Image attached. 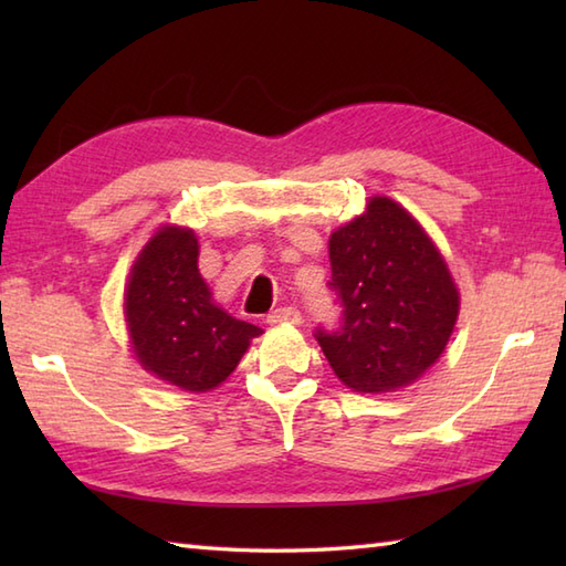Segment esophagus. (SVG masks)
Returning <instances> with one entry per match:
<instances>
[{"label": "esophagus", "instance_id": "obj_1", "mask_svg": "<svg viewBox=\"0 0 566 566\" xmlns=\"http://www.w3.org/2000/svg\"><path fill=\"white\" fill-rule=\"evenodd\" d=\"M270 326H276V323H302V311L296 306H282V308H274L272 314L268 316Z\"/></svg>", "mask_w": 566, "mask_h": 566}]
</instances>
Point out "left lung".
Wrapping results in <instances>:
<instances>
[{"mask_svg":"<svg viewBox=\"0 0 566 566\" xmlns=\"http://www.w3.org/2000/svg\"><path fill=\"white\" fill-rule=\"evenodd\" d=\"M340 326L316 328L338 379L359 394L413 384L438 363L460 314V292L440 250L399 203L371 197L367 211L328 240Z\"/></svg>","mask_w":566,"mask_h":566,"instance_id":"8db88e82","label":"left lung"}]
</instances>
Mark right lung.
<instances>
[{"label":"right lung","mask_w":566,"mask_h":566,"mask_svg":"<svg viewBox=\"0 0 566 566\" xmlns=\"http://www.w3.org/2000/svg\"><path fill=\"white\" fill-rule=\"evenodd\" d=\"M195 231L163 226L128 274L124 314L143 369L185 391H209L262 333L213 304L197 268Z\"/></svg>","instance_id":"1"}]
</instances>
